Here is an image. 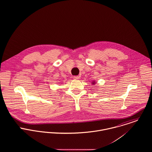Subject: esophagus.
<instances>
[{
    "label": "esophagus",
    "mask_w": 152,
    "mask_h": 152,
    "mask_svg": "<svg viewBox=\"0 0 152 152\" xmlns=\"http://www.w3.org/2000/svg\"><path fill=\"white\" fill-rule=\"evenodd\" d=\"M73 79L75 80H77V79H79V76H73Z\"/></svg>",
    "instance_id": "34e87169"
}]
</instances>
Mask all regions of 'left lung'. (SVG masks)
<instances>
[{"label":"left lung","mask_w":152,"mask_h":152,"mask_svg":"<svg viewBox=\"0 0 152 152\" xmlns=\"http://www.w3.org/2000/svg\"><path fill=\"white\" fill-rule=\"evenodd\" d=\"M92 83H93V85H94V83H95V82H94V81H93V82H92Z\"/></svg>","instance_id":"obj_1"}]
</instances>
